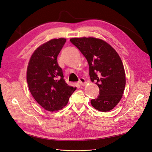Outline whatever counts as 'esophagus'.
<instances>
[{
  "label": "esophagus",
  "instance_id": "1",
  "mask_svg": "<svg viewBox=\"0 0 152 152\" xmlns=\"http://www.w3.org/2000/svg\"><path fill=\"white\" fill-rule=\"evenodd\" d=\"M79 83L81 86H85L86 84V81L85 78L81 77L79 80Z\"/></svg>",
  "mask_w": 152,
  "mask_h": 152
}]
</instances>
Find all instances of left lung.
<instances>
[{
  "mask_svg": "<svg viewBox=\"0 0 152 152\" xmlns=\"http://www.w3.org/2000/svg\"><path fill=\"white\" fill-rule=\"evenodd\" d=\"M71 42L83 53L88 63L91 82L100 89L97 99L91 104L101 112H108L118 104L126 85L123 64L110 44L94 37L72 38Z\"/></svg>",
  "mask_w": 152,
  "mask_h": 152,
  "instance_id": "8db88e82",
  "label": "left lung"
}]
</instances>
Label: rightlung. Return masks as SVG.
<instances>
[{"label": "right lung", "instance_id": "right-lung-1", "mask_svg": "<svg viewBox=\"0 0 152 152\" xmlns=\"http://www.w3.org/2000/svg\"><path fill=\"white\" fill-rule=\"evenodd\" d=\"M66 42V38H53L42 44L33 52L28 62L26 79L33 97L45 110H61L76 90L64 80L57 58Z\"/></svg>", "mask_w": 152, "mask_h": 152}]
</instances>
